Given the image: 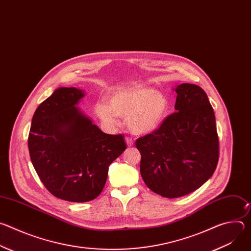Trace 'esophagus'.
Listing matches in <instances>:
<instances>
[{"mask_svg":"<svg viewBox=\"0 0 251 251\" xmlns=\"http://www.w3.org/2000/svg\"><path fill=\"white\" fill-rule=\"evenodd\" d=\"M125 140H126V143H127V146H128V147H131V146H133L134 142H133L132 138H129V137H127Z\"/></svg>","mask_w":251,"mask_h":251,"instance_id":"34e87169","label":"esophagus"}]
</instances>
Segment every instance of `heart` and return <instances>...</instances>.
Here are the masks:
<instances>
[{"label": "heart", "mask_w": 251, "mask_h": 251, "mask_svg": "<svg viewBox=\"0 0 251 251\" xmlns=\"http://www.w3.org/2000/svg\"><path fill=\"white\" fill-rule=\"evenodd\" d=\"M109 103L95 104V113L102 122L112 127L117 124V116L126 117L129 130L136 135L156 131L170 109L168 97L150 87L118 90L111 94Z\"/></svg>", "instance_id": "b5f03b06"}]
</instances>
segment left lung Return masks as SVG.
Instances as JSON below:
<instances>
[{
	"label": "left lung",
	"instance_id": "obj_1",
	"mask_svg": "<svg viewBox=\"0 0 251 251\" xmlns=\"http://www.w3.org/2000/svg\"><path fill=\"white\" fill-rule=\"evenodd\" d=\"M175 90L176 112L135 143L142 178L151 191L168 199L201 187L216 171L220 155L216 117L206 93L190 83Z\"/></svg>",
	"mask_w": 251,
	"mask_h": 251
}]
</instances>
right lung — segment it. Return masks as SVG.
Returning <instances> with one entry per match:
<instances>
[{
	"instance_id": "add662e5",
	"label": "right lung",
	"mask_w": 251,
	"mask_h": 251,
	"mask_svg": "<svg viewBox=\"0 0 251 251\" xmlns=\"http://www.w3.org/2000/svg\"><path fill=\"white\" fill-rule=\"evenodd\" d=\"M84 91L57 88L35 110L27 144L32 166L47 190L73 202L102 192L110 164L127 148L124 136L102 132L75 106Z\"/></svg>"
}]
</instances>
